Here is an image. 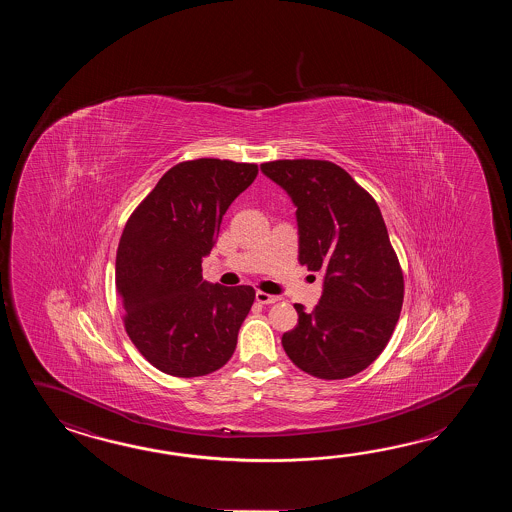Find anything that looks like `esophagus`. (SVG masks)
I'll return each mask as SVG.
<instances>
[{
    "instance_id": "1",
    "label": "esophagus",
    "mask_w": 512,
    "mask_h": 512,
    "mask_svg": "<svg viewBox=\"0 0 512 512\" xmlns=\"http://www.w3.org/2000/svg\"><path fill=\"white\" fill-rule=\"evenodd\" d=\"M256 300H258V304L271 305L276 304L280 298H278V296H274V294L258 291V293H256Z\"/></svg>"
}]
</instances>
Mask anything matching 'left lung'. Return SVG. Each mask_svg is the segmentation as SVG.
I'll return each instance as SVG.
<instances>
[{
  "label": "left lung",
  "instance_id": "8db88e82",
  "mask_svg": "<svg viewBox=\"0 0 512 512\" xmlns=\"http://www.w3.org/2000/svg\"><path fill=\"white\" fill-rule=\"evenodd\" d=\"M261 172L293 197L298 260L309 271L326 274L313 311L294 305L298 324L283 333V349L313 377H353L388 346L403 307V269L381 208L331 161H269Z\"/></svg>",
  "mask_w": 512,
  "mask_h": 512
}]
</instances>
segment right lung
<instances>
[{"mask_svg": "<svg viewBox=\"0 0 512 512\" xmlns=\"http://www.w3.org/2000/svg\"><path fill=\"white\" fill-rule=\"evenodd\" d=\"M258 164L196 159L175 164L124 225L115 285L124 329L157 370L192 379L229 362L251 311V285L203 280L230 203L252 185Z\"/></svg>", "mask_w": 512, "mask_h": 512, "instance_id": "right-lung-1", "label": "right lung"}]
</instances>
